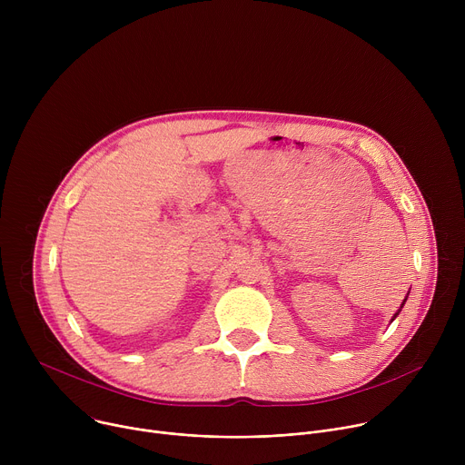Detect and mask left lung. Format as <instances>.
Here are the masks:
<instances>
[{
    "instance_id": "1",
    "label": "left lung",
    "mask_w": 465,
    "mask_h": 465,
    "mask_svg": "<svg viewBox=\"0 0 465 465\" xmlns=\"http://www.w3.org/2000/svg\"><path fill=\"white\" fill-rule=\"evenodd\" d=\"M405 302H407V298H405V300H403V303H401V307H403V305H405ZM400 311H401V309H400ZM400 311H397V312H395V314H393V318H395V316H397V314H400ZM393 318H391V320H393Z\"/></svg>"
}]
</instances>
